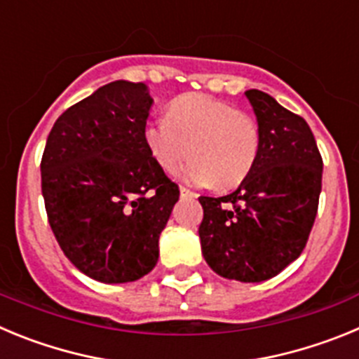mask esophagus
Instances as JSON below:
<instances>
[{"label": "esophagus", "instance_id": "34e87169", "mask_svg": "<svg viewBox=\"0 0 359 359\" xmlns=\"http://www.w3.org/2000/svg\"><path fill=\"white\" fill-rule=\"evenodd\" d=\"M180 194H182V198H196V192H192L187 187H180Z\"/></svg>", "mask_w": 359, "mask_h": 359}]
</instances>
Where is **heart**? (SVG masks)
<instances>
[{
  "label": "heart",
  "instance_id": "heart-1",
  "mask_svg": "<svg viewBox=\"0 0 359 359\" xmlns=\"http://www.w3.org/2000/svg\"><path fill=\"white\" fill-rule=\"evenodd\" d=\"M144 140L165 172L180 170L190 185L231 189L246 180L261 149L255 120L236 106L208 95L189 93L174 98L167 116L147 122Z\"/></svg>",
  "mask_w": 359,
  "mask_h": 359
}]
</instances>
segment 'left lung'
<instances>
[{"mask_svg":"<svg viewBox=\"0 0 359 359\" xmlns=\"http://www.w3.org/2000/svg\"><path fill=\"white\" fill-rule=\"evenodd\" d=\"M244 95L261 133L259 156L236 192L199 198V239L215 273L262 282L280 273L306 248L318 212L323 161L302 116L264 91Z\"/></svg>","mask_w":359,"mask_h":359,"instance_id":"1","label":"left lung"}]
</instances>
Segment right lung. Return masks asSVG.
Returning <instances> with one entry per match:
<instances>
[{
    "label": "right lung",
    "mask_w": 359,
    "mask_h": 359,
    "mask_svg": "<svg viewBox=\"0 0 359 359\" xmlns=\"http://www.w3.org/2000/svg\"><path fill=\"white\" fill-rule=\"evenodd\" d=\"M151 104L144 82H109L55 120L41 158L57 243L75 268L106 284L138 280L156 266L180 198L145 145Z\"/></svg>",
    "instance_id": "add662e5"
}]
</instances>
